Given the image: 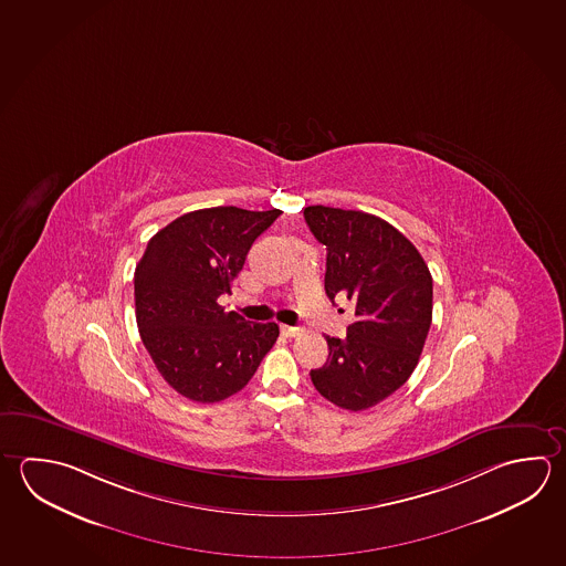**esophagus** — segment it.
I'll return each mask as SVG.
<instances>
[{
    "mask_svg": "<svg viewBox=\"0 0 566 566\" xmlns=\"http://www.w3.org/2000/svg\"><path fill=\"white\" fill-rule=\"evenodd\" d=\"M281 333H283L285 337H298V335H303V327H289V325H281Z\"/></svg>",
    "mask_w": 566,
    "mask_h": 566,
    "instance_id": "1",
    "label": "esophagus"
}]
</instances>
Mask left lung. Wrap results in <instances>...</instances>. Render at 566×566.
Listing matches in <instances>:
<instances>
[{"mask_svg": "<svg viewBox=\"0 0 566 566\" xmlns=\"http://www.w3.org/2000/svg\"><path fill=\"white\" fill-rule=\"evenodd\" d=\"M327 247L325 293L349 298L347 337H325L329 359L311 370L315 389L347 411H365L411 377L432 321V277L421 253L380 217L337 207L303 211Z\"/></svg>", "mask_w": 566, "mask_h": 566, "instance_id": "left-lung-1", "label": "left lung"}]
</instances>
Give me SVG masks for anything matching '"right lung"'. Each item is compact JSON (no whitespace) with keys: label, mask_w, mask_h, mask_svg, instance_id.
Wrapping results in <instances>:
<instances>
[{"label":"right lung","mask_w":566,"mask_h":566,"mask_svg":"<svg viewBox=\"0 0 566 566\" xmlns=\"http://www.w3.org/2000/svg\"><path fill=\"white\" fill-rule=\"evenodd\" d=\"M283 211L211 207L157 231L135 268V319L169 387L189 401L219 402L255 375L277 323H249L217 303L247 253Z\"/></svg>","instance_id":"add662e5"}]
</instances>
